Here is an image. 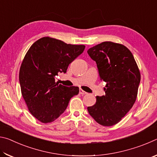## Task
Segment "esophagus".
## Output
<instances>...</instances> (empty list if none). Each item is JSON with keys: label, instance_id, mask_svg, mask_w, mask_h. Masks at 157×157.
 Returning a JSON list of instances; mask_svg holds the SVG:
<instances>
[{"label": "esophagus", "instance_id": "1", "mask_svg": "<svg viewBox=\"0 0 157 157\" xmlns=\"http://www.w3.org/2000/svg\"><path fill=\"white\" fill-rule=\"evenodd\" d=\"M79 94L85 95V94H87V93L85 92L84 91H83V90H82V89H79Z\"/></svg>", "mask_w": 157, "mask_h": 157}]
</instances>
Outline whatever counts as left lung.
Masks as SVG:
<instances>
[{"label": "left lung", "instance_id": "obj_1", "mask_svg": "<svg viewBox=\"0 0 157 157\" xmlns=\"http://www.w3.org/2000/svg\"><path fill=\"white\" fill-rule=\"evenodd\" d=\"M97 63L100 78L105 82V95L96 96V103L87 109L102 126L120 122L136 101L140 73L131 51L123 45L105 41L87 50Z\"/></svg>", "mask_w": 157, "mask_h": 157}]
</instances>
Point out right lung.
I'll return each instance as SVG.
<instances>
[{"instance_id":"add662e5","label":"right lung","mask_w":157,"mask_h":157,"mask_svg":"<svg viewBox=\"0 0 157 157\" xmlns=\"http://www.w3.org/2000/svg\"><path fill=\"white\" fill-rule=\"evenodd\" d=\"M84 48V45L67 44L46 36L34 42L26 53L19 71L21 94L29 111L41 123L59 118L71 98L79 94L78 86H63L55 78L66 72Z\"/></svg>"}]
</instances>
